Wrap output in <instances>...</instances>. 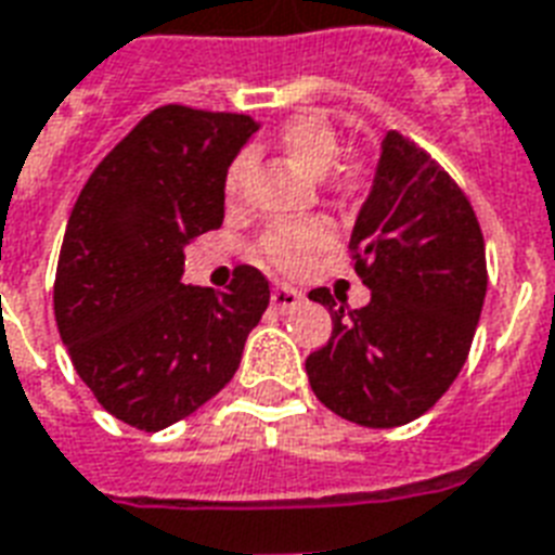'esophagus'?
Returning <instances> with one entry per match:
<instances>
[{
    "instance_id": "34e87169",
    "label": "esophagus",
    "mask_w": 555,
    "mask_h": 555,
    "mask_svg": "<svg viewBox=\"0 0 555 555\" xmlns=\"http://www.w3.org/2000/svg\"><path fill=\"white\" fill-rule=\"evenodd\" d=\"M300 300H304V295H300L298 289H292V286H283V283L272 286V307L278 309V312H292V309L298 307Z\"/></svg>"
}]
</instances>
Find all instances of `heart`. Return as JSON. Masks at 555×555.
Masks as SVG:
<instances>
[{
    "mask_svg": "<svg viewBox=\"0 0 555 555\" xmlns=\"http://www.w3.org/2000/svg\"><path fill=\"white\" fill-rule=\"evenodd\" d=\"M278 147L286 153L292 165H298L304 173L324 176L333 170L341 153V141L333 124L324 115L304 113L286 121L278 132ZM248 162L240 156L231 162L225 173V193L229 199H237L246 188ZM333 225L324 219H300V222H281L272 225L260 237V251L269 263H274L283 272H300L312 263V257L321 255L333 243Z\"/></svg>",
    "mask_w": 555,
    "mask_h": 555,
    "instance_id": "b5f03b06",
    "label": "heart"
}]
</instances>
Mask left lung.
<instances>
[{"label": "left lung", "instance_id": "8db88e82", "mask_svg": "<svg viewBox=\"0 0 555 555\" xmlns=\"http://www.w3.org/2000/svg\"><path fill=\"white\" fill-rule=\"evenodd\" d=\"M350 251L371 304L347 309L324 286L309 292L333 315L330 341L307 356L309 385L350 423L397 428L466 364L487 298L483 234L452 176L390 130Z\"/></svg>", "mask_w": 555, "mask_h": 555}]
</instances>
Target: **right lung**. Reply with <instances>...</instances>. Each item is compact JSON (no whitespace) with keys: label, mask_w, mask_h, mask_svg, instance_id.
<instances>
[{"label":"right lung","mask_w":555,"mask_h":555,"mask_svg":"<svg viewBox=\"0 0 555 555\" xmlns=\"http://www.w3.org/2000/svg\"><path fill=\"white\" fill-rule=\"evenodd\" d=\"M257 121L158 106L94 167L68 217L54 318L77 376L115 420L162 431L237 373L269 281L237 266L229 292L184 286V246L225 217V173Z\"/></svg>","instance_id":"add662e5"}]
</instances>
